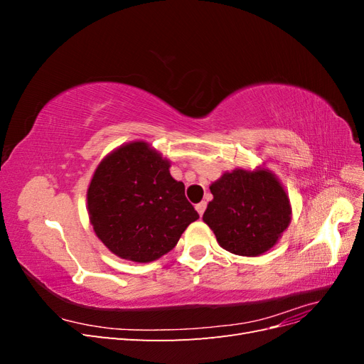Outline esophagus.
Returning a JSON list of instances; mask_svg holds the SVG:
<instances>
[{
  "instance_id": "obj_1",
  "label": "esophagus",
  "mask_w": 364,
  "mask_h": 364,
  "mask_svg": "<svg viewBox=\"0 0 364 364\" xmlns=\"http://www.w3.org/2000/svg\"><path fill=\"white\" fill-rule=\"evenodd\" d=\"M205 209H206V202H200V203H197V205H196V211L199 213V215H200V217L203 215Z\"/></svg>"
}]
</instances>
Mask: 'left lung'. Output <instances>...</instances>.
I'll return each instance as SVG.
<instances>
[{
    "instance_id": "left-lung-1",
    "label": "left lung",
    "mask_w": 364,
    "mask_h": 364,
    "mask_svg": "<svg viewBox=\"0 0 364 364\" xmlns=\"http://www.w3.org/2000/svg\"><path fill=\"white\" fill-rule=\"evenodd\" d=\"M214 199L203 222L218 245L241 257H258L278 243L289 228L291 206L277 176L266 168L225 173L209 186Z\"/></svg>"
}]
</instances>
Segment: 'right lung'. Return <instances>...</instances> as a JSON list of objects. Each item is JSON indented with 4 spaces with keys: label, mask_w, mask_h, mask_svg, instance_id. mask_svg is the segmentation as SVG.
Wrapping results in <instances>:
<instances>
[{
    "label": "right lung",
    "mask_w": 364,
    "mask_h": 364,
    "mask_svg": "<svg viewBox=\"0 0 364 364\" xmlns=\"http://www.w3.org/2000/svg\"><path fill=\"white\" fill-rule=\"evenodd\" d=\"M170 161L144 141L114 150L98 164L87 188L94 232L117 257L150 262L168 253L199 218Z\"/></svg>",
    "instance_id": "obj_1"
}]
</instances>
